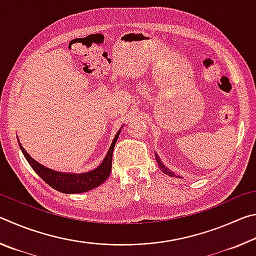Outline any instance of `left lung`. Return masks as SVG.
<instances>
[{
    "instance_id": "8db88e82",
    "label": "left lung",
    "mask_w": 256,
    "mask_h": 256,
    "mask_svg": "<svg viewBox=\"0 0 256 256\" xmlns=\"http://www.w3.org/2000/svg\"><path fill=\"white\" fill-rule=\"evenodd\" d=\"M154 156H156V159H157V162H158V164H159L160 170H162V172H164V174H166V175H168V176H172V177H178V178H183V177L175 175L174 172H170V170H168V168H167L166 166H164V164L162 162V160H160L159 156H158L157 154H154Z\"/></svg>"
}]
</instances>
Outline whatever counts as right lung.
<instances>
[{
	"label": "right lung",
	"instance_id": "obj_1",
	"mask_svg": "<svg viewBox=\"0 0 256 256\" xmlns=\"http://www.w3.org/2000/svg\"><path fill=\"white\" fill-rule=\"evenodd\" d=\"M122 128L118 130V132L116 133V136L112 138L110 149H108L105 158L102 159L100 164L92 170L86 172H79V174H76V172H58L45 167L44 164H40L34 158H32V156H29L27 151L24 150L22 144L19 142V138L18 142L24 158L27 159V162H29L30 166H32V170L36 172V174L40 176L42 180H45L47 184L52 186L54 190H58V192L66 194H76L88 192V190L97 188V186L102 185L104 182L107 180V177L110 176L112 170V150H114L115 144L120 136Z\"/></svg>",
	"mask_w": 256,
	"mask_h": 256
}]
</instances>
